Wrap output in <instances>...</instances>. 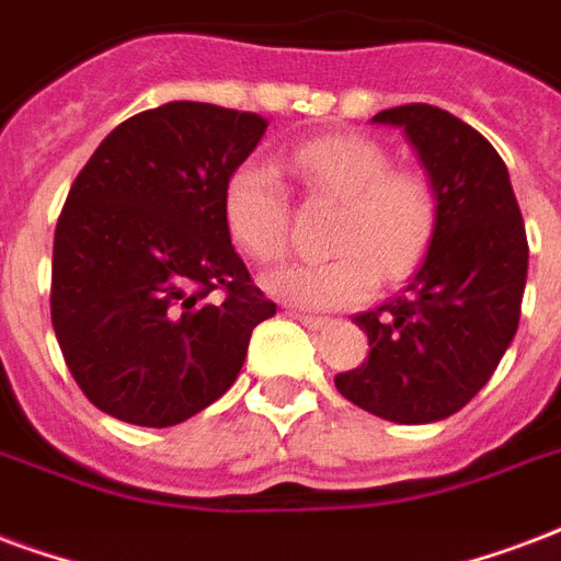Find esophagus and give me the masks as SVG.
I'll return each instance as SVG.
<instances>
[{
    "label": "esophagus",
    "mask_w": 561,
    "mask_h": 561,
    "mask_svg": "<svg viewBox=\"0 0 561 561\" xmlns=\"http://www.w3.org/2000/svg\"><path fill=\"white\" fill-rule=\"evenodd\" d=\"M289 316L296 319V322H301L305 328H310V331H319V328L328 325V319H322V316H310V313H298V310H289Z\"/></svg>",
    "instance_id": "obj_1"
}]
</instances>
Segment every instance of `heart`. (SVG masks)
Masks as SVG:
<instances>
[{"mask_svg": "<svg viewBox=\"0 0 561 561\" xmlns=\"http://www.w3.org/2000/svg\"><path fill=\"white\" fill-rule=\"evenodd\" d=\"M289 168L313 201L336 204L328 260L286 263L265 275V289L289 305L334 310L411 275L437 227V197L420 171L396 168L385 145L355 133L307 138ZM225 221L236 245L260 263L289 245V195L275 168L245 159L225 180Z\"/></svg>", "mask_w": 561, "mask_h": 561, "instance_id": "obj_1", "label": "heart"}]
</instances>
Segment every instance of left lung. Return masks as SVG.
I'll return each instance as SVG.
<instances>
[{"mask_svg": "<svg viewBox=\"0 0 561 561\" xmlns=\"http://www.w3.org/2000/svg\"><path fill=\"white\" fill-rule=\"evenodd\" d=\"M432 176L437 227L402 296L355 316L369 340L364 364L336 390L390 423L456 414L494 376L515 340L529 245L508 168L473 126L428 103L385 108Z\"/></svg>", "mask_w": 561, "mask_h": 561, "instance_id": "1", "label": "left lung"}]
</instances>
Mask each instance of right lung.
<instances>
[{
    "label": "right lung",
    "mask_w": 561,
    "mask_h": 561,
    "mask_svg": "<svg viewBox=\"0 0 561 561\" xmlns=\"http://www.w3.org/2000/svg\"><path fill=\"white\" fill-rule=\"evenodd\" d=\"M268 121L165 103L115 126L70 185L53 245V328L100 411L165 428L225 396L277 305L236 254L225 180Z\"/></svg>",
    "instance_id": "right-lung-1"
}]
</instances>
